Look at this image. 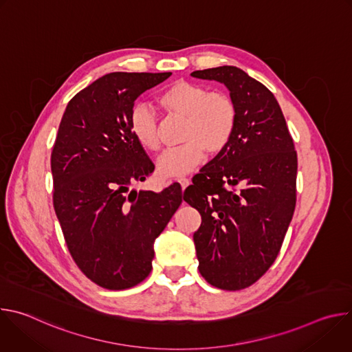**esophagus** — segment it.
<instances>
[{
    "mask_svg": "<svg viewBox=\"0 0 352 352\" xmlns=\"http://www.w3.org/2000/svg\"><path fill=\"white\" fill-rule=\"evenodd\" d=\"M178 182L181 184V188H182V189H185V188L190 184V181H189L188 178H185V177H184V178H179V179H178Z\"/></svg>",
    "mask_w": 352,
    "mask_h": 352,
    "instance_id": "34e87169",
    "label": "esophagus"
}]
</instances>
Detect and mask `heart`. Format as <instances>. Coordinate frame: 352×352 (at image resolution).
I'll return each instance as SVG.
<instances>
[{
  "mask_svg": "<svg viewBox=\"0 0 352 352\" xmlns=\"http://www.w3.org/2000/svg\"><path fill=\"white\" fill-rule=\"evenodd\" d=\"M160 107L168 114L185 117L181 146L166 150L157 162L162 178H179L193 171L205 159V152L219 153L230 143L236 126V107L223 91L177 80L157 94ZM133 138L146 152H157L160 138L157 116L147 104H136L129 117Z\"/></svg>",
  "mask_w": 352,
  "mask_h": 352,
  "instance_id": "heart-1",
  "label": "heart"
}]
</instances>
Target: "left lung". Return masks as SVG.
I'll return each instance as SVG.
<instances>
[{
    "label": "left lung",
    "instance_id": "1",
    "mask_svg": "<svg viewBox=\"0 0 352 352\" xmlns=\"http://www.w3.org/2000/svg\"><path fill=\"white\" fill-rule=\"evenodd\" d=\"M223 83L236 107L230 143L193 177L184 200L202 224L193 234L199 272L221 289L258 281L276 261L296 200V152L274 94L236 67L195 71Z\"/></svg>",
    "mask_w": 352,
    "mask_h": 352
}]
</instances>
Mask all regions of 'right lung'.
<instances>
[{"label": "right lung", "instance_id": "1", "mask_svg": "<svg viewBox=\"0 0 352 352\" xmlns=\"http://www.w3.org/2000/svg\"><path fill=\"white\" fill-rule=\"evenodd\" d=\"M171 72H111L72 97L52 153L54 210L83 274L126 289L152 272L155 241L182 202L178 184L135 190L155 166L129 126L135 100Z\"/></svg>", "mask_w": 352, "mask_h": 352}]
</instances>
